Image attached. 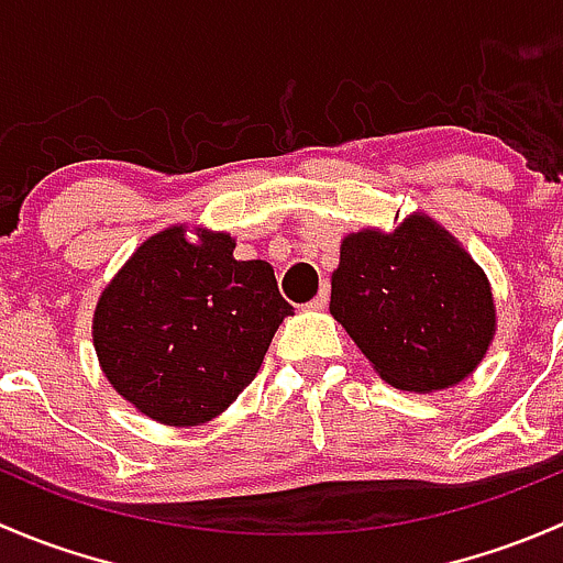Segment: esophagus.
Returning a JSON list of instances; mask_svg holds the SVG:
<instances>
[{"mask_svg":"<svg viewBox=\"0 0 563 563\" xmlns=\"http://www.w3.org/2000/svg\"><path fill=\"white\" fill-rule=\"evenodd\" d=\"M327 305H329V286H327V283H323L321 291H318L316 297L310 299L308 308H313V310H323V308H327Z\"/></svg>","mask_w":563,"mask_h":563,"instance_id":"esophagus-1","label":"esophagus"}]
</instances>
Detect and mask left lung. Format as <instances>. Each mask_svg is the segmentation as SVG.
I'll return each mask as SVG.
<instances>
[{"instance_id": "left-lung-1", "label": "left lung", "mask_w": 563, "mask_h": 563, "mask_svg": "<svg viewBox=\"0 0 563 563\" xmlns=\"http://www.w3.org/2000/svg\"><path fill=\"white\" fill-rule=\"evenodd\" d=\"M329 310L384 382L406 391L463 382L496 332L482 269L424 214L391 234L345 236Z\"/></svg>"}]
</instances>
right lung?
Returning a JSON list of instances; mask_svg holds the SVG:
<instances>
[{
	"label": "right lung",
	"mask_w": 563,
	"mask_h": 563,
	"mask_svg": "<svg viewBox=\"0 0 563 563\" xmlns=\"http://www.w3.org/2000/svg\"><path fill=\"white\" fill-rule=\"evenodd\" d=\"M294 308L266 261H236L229 234L181 225L133 253L95 310V351L113 389L157 422H209L258 373Z\"/></svg>",
	"instance_id": "1"
}]
</instances>
